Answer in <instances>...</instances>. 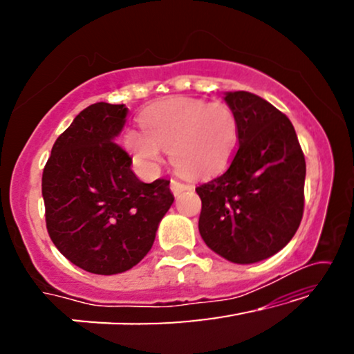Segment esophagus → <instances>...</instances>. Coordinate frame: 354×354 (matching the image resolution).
<instances>
[{
  "label": "esophagus",
  "instance_id": "esophagus-1",
  "mask_svg": "<svg viewBox=\"0 0 354 354\" xmlns=\"http://www.w3.org/2000/svg\"><path fill=\"white\" fill-rule=\"evenodd\" d=\"M188 188H190V187L185 185V183H182V182H177V180L171 182V192L174 193V196H178L182 192L188 190Z\"/></svg>",
  "mask_w": 354,
  "mask_h": 354
}]
</instances>
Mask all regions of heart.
Segmentation results:
<instances>
[{
    "label": "heart",
    "instance_id": "obj_1",
    "mask_svg": "<svg viewBox=\"0 0 354 354\" xmlns=\"http://www.w3.org/2000/svg\"><path fill=\"white\" fill-rule=\"evenodd\" d=\"M143 132L127 130V151L147 169H156L162 149L172 166L192 177L211 176L224 169L239 142V122L221 101L174 96L154 103L140 115Z\"/></svg>",
    "mask_w": 354,
    "mask_h": 354
}]
</instances>
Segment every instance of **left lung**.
I'll use <instances>...</instances> for the list:
<instances>
[{"label": "left lung", "instance_id": "1", "mask_svg": "<svg viewBox=\"0 0 354 354\" xmlns=\"http://www.w3.org/2000/svg\"><path fill=\"white\" fill-rule=\"evenodd\" d=\"M239 149L222 176L196 187L201 239L235 264L268 259L287 246L303 217L306 162L287 115L248 91H227Z\"/></svg>", "mask_w": 354, "mask_h": 354}]
</instances>
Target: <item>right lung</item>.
<instances>
[{
	"label": "right lung",
	"mask_w": 354,
	"mask_h": 354,
	"mask_svg": "<svg viewBox=\"0 0 354 354\" xmlns=\"http://www.w3.org/2000/svg\"><path fill=\"white\" fill-rule=\"evenodd\" d=\"M129 109L95 103L53 145L41 195L53 243L72 264L114 275L137 266L174 203L169 180L145 183L119 147Z\"/></svg>",
	"instance_id": "1"
}]
</instances>
